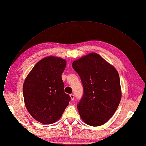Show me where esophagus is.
<instances>
[{"label": "esophagus", "instance_id": "obj_1", "mask_svg": "<svg viewBox=\"0 0 146 146\" xmlns=\"http://www.w3.org/2000/svg\"><path fill=\"white\" fill-rule=\"evenodd\" d=\"M70 97H71V100L72 101H74V95L73 94H70Z\"/></svg>", "mask_w": 146, "mask_h": 146}]
</instances>
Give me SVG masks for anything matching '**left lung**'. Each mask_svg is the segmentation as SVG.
<instances>
[{
    "label": "left lung",
    "instance_id": "left-lung-1",
    "mask_svg": "<svg viewBox=\"0 0 146 146\" xmlns=\"http://www.w3.org/2000/svg\"><path fill=\"white\" fill-rule=\"evenodd\" d=\"M72 68L83 85V96L77 104L81 118L91 126L105 124L115 113L121 98L117 71L96 53L74 61Z\"/></svg>",
    "mask_w": 146,
    "mask_h": 146
}]
</instances>
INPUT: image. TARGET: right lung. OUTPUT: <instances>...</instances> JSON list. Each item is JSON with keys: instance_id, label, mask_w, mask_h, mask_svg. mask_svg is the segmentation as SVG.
I'll list each match as a JSON object with an SVG mask.
<instances>
[{"instance_id": "right-lung-1", "label": "right lung", "mask_w": 146, "mask_h": 146, "mask_svg": "<svg viewBox=\"0 0 146 146\" xmlns=\"http://www.w3.org/2000/svg\"><path fill=\"white\" fill-rule=\"evenodd\" d=\"M66 62L61 58L41 59L26 78L23 94L25 106L38 122L50 124L61 118L71 97L64 91L61 75Z\"/></svg>"}]
</instances>
